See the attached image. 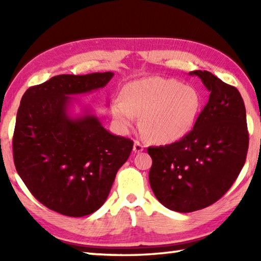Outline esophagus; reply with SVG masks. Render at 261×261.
I'll return each instance as SVG.
<instances>
[{
    "label": "esophagus",
    "instance_id": "obj_1",
    "mask_svg": "<svg viewBox=\"0 0 261 261\" xmlns=\"http://www.w3.org/2000/svg\"><path fill=\"white\" fill-rule=\"evenodd\" d=\"M144 145L141 144V143H139V141H135V144H134V152L135 153H139V152H141V151H144Z\"/></svg>",
    "mask_w": 261,
    "mask_h": 261
}]
</instances>
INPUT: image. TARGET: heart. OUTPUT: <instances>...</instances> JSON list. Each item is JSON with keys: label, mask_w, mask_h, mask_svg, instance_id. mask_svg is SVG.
Returning a JSON list of instances; mask_svg holds the SVG:
<instances>
[{"label": "heart", "mask_w": 261, "mask_h": 261, "mask_svg": "<svg viewBox=\"0 0 261 261\" xmlns=\"http://www.w3.org/2000/svg\"><path fill=\"white\" fill-rule=\"evenodd\" d=\"M115 99L112 114L122 130H129L141 117V130L148 140L169 144L187 136L200 110V95L175 79L149 77L132 82Z\"/></svg>", "instance_id": "heart-1"}]
</instances>
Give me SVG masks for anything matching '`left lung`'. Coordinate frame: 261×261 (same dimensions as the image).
Wrapping results in <instances>:
<instances>
[{"instance_id": "obj_1", "label": "left lung", "mask_w": 261, "mask_h": 261, "mask_svg": "<svg viewBox=\"0 0 261 261\" xmlns=\"http://www.w3.org/2000/svg\"><path fill=\"white\" fill-rule=\"evenodd\" d=\"M189 74L201 79L208 102L182 139L147 148L153 192L163 206L179 213L218 201L241 173L249 147L245 106L237 88L205 70Z\"/></svg>"}]
</instances>
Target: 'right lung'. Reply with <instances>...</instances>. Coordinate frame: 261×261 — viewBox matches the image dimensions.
<instances>
[{"label": "right lung", "instance_id": "obj_1", "mask_svg": "<svg viewBox=\"0 0 261 261\" xmlns=\"http://www.w3.org/2000/svg\"><path fill=\"white\" fill-rule=\"evenodd\" d=\"M113 76L60 74L21 98L12 140L16 170L30 192L60 214L98 211L132 151L134 141L110 134L91 109L74 113L73 95L102 88Z\"/></svg>", "mask_w": 261, "mask_h": 261}]
</instances>
